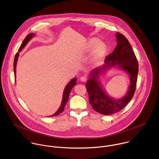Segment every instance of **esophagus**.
Masks as SVG:
<instances>
[{
  "label": "esophagus",
  "instance_id": "obj_1",
  "mask_svg": "<svg viewBox=\"0 0 159 159\" xmlns=\"http://www.w3.org/2000/svg\"><path fill=\"white\" fill-rule=\"evenodd\" d=\"M80 80L82 81V82H86L87 80V77L86 76V75H83V76H82L81 77H80Z\"/></svg>",
  "mask_w": 159,
  "mask_h": 159
}]
</instances>
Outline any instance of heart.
Listing matches in <instances>:
<instances>
[{
  "mask_svg": "<svg viewBox=\"0 0 159 159\" xmlns=\"http://www.w3.org/2000/svg\"><path fill=\"white\" fill-rule=\"evenodd\" d=\"M93 48L92 56L91 60L94 63H97L100 61L107 52V45L102 42H100L99 39L97 38L90 39L87 45V49L88 51H91Z\"/></svg>",
  "mask_w": 159,
  "mask_h": 159,
  "instance_id": "1",
  "label": "heart"
}]
</instances>
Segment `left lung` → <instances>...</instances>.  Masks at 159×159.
<instances>
[{
  "mask_svg": "<svg viewBox=\"0 0 159 159\" xmlns=\"http://www.w3.org/2000/svg\"><path fill=\"white\" fill-rule=\"evenodd\" d=\"M117 45L113 52L107 56L105 65L97 67L90 73V78L85 85L89 96V103L92 108L105 115L114 114L121 111L134 96L137 84L139 65L133 48L127 38L121 33H116ZM117 66L127 72L130 77V86L126 95L122 99L110 98L101 88L98 78L108 68Z\"/></svg>",
  "mask_w": 159,
  "mask_h": 159,
  "instance_id": "8db88e82",
  "label": "left lung"
}]
</instances>
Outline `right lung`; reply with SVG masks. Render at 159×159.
<instances>
[{
  "instance_id": "obj_1",
  "label": "right lung",
  "mask_w": 159,
  "mask_h": 159,
  "mask_svg": "<svg viewBox=\"0 0 159 159\" xmlns=\"http://www.w3.org/2000/svg\"><path fill=\"white\" fill-rule=\"evenodd\" d=\"M34 33H30L28 34L26 38L24 39V40L23 41L20 48L18 49V51H21L23 48L26 45V44L28 43V41L33 38V36H34ZM19 56V53L16 52L15 56V59H14V62H13V70H14V74H15H15H16V62H17V59H18V57ZM76 82H77V79L76 78H74L73 79H72L69 83L66 86L65 89L64 90V93H63V97H62V103L61 105L59 107V108L58 109V110L54 114L52 115L51 116H56L58 115H59L61 113H62L64 110V107L66 105V104L67 102L68 98H69V96L70 94V92L72 90V89L73 88V87H74L76 85Z\"/></svg>"
}]
</instances>
